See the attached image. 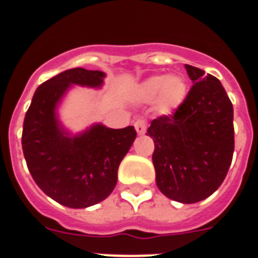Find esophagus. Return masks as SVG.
<instances>
[{
    "label": "esophagus",
    "instance_id": "obj_1",
    "mask_svg": "<svg viewBox=\"0 0 258 258\" xmlns=\"http://www.w3.org/2000/svg\"><path fill=\"white\" fill-rule=\"evenodd\" d=\"M134 126H136L137 133L140 134V136L145 134L146 129H147V124H146L145 120H137V121L134 122Z\"/></svg>",
    "mask_w": 258,
    "mask_h": 258
}]
</instances>
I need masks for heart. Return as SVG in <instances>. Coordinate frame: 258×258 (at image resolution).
Masks as SVG:
<instances>
[{
  "label": "heart",
  "instance_id": "obj_1",
  "mask_svg": "<svg viewBox=\"0 0 258 258\" xmlns=\"http://www.w3.org/2000/svg\"><path fill=\"white\" fill-rule=\"evenodd\" d=\"M187 85L181 76H152L136 89L138 101L151 102L156 99L157 112L169 115L186 99Z\"/></svg>",
  "mask_w": 258,
  "mask_h": 258
}]
</instances>
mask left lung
I'll list each match as a JSON object with an SVG mask.
<instances>
[{
	"label": "left lung",
	"instance_id": "1",
	"mask_svg": "<svg viewBox=\"0 0 258 258\" xmlns=\"http://www.w3.org/2000/svg\"><path fill=\"white\" fill-rule=\"evenodd\" d=\"M192 81L172 115L152 120V163L159 190L169 199L192 204L211 197L229 172L234 154V108L222 84L184 64Z\"/></svg>",
	"mask_w": 258,
	"mask_h": 258
}]
</instances>
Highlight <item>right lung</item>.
Masks as SVG:
<instances>
[{
  "label": "right lung",
  "instance_id": "obj_1",
  "mask_svg": "<svg viewBox=\"0 0 258 258\" xmlns=\"http://www.w3.org/2000/svg\"><path fill=\"white\" fill-rule=\"evenodd\" d=\"M104 74L67 70L41 84L24 117L22 147L32 178L47 197L68 208H88L106 199L117 182L118 165L137 137L134 126L93 125L71 137L56 106L72 84L101 88Z\"/></svg>",
  "mask_w": 258,
  "mask_h": 258
}]
</instances>
